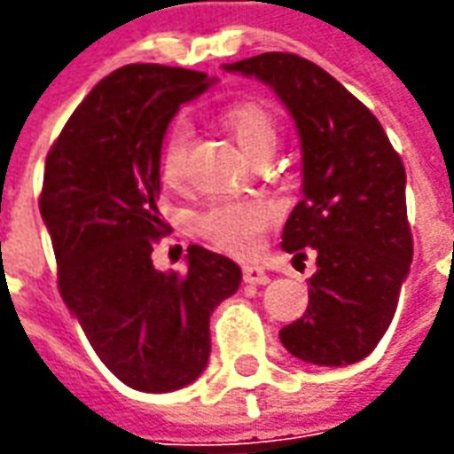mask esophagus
<instances>
[{
  "instance_id": "esophagus-1",
  "label": "esophagus",
  "mask_w": 454,
  "mask_h": 454,
  "mask_svg": "<svg viewBox=\"0 0 454 454\" xmlns=\"http://www.w3.org/2000/svg\"><path fill=\"white\" fill-rule=\"evenodd\" d=\"M243 281L245 284H254V286H264V284H270V274L262 267H245Z\"/></svg>"
}]
</instances>
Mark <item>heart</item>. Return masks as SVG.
Here are the masks:
<instances>
[{"mask_svg": "<svg viewBox=\"0 0 454 454\" xmlns=\"http://www.w3.org/2000/svg\"><path fill=\"white\" fill-rule=\"evenodd\" d=\"M221 122L240 149L260 159L274 153L278 142L277 117L260 100H238L221 113ZM187 151H190V127L176 122L168 127L160 146V176L168 184H183L187 176ZM278 218V207L262 197H221L209 201L194 214V231L221 250L233 254H253L262 243L267 228Z\"/></svg>", "mask_w": 454, "mask_h": 454, "instance_id": "b5f03b06", "label": "heart"}]
</instances>
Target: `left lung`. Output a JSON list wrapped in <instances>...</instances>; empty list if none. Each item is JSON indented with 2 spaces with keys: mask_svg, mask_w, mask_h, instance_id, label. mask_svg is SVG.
<instances>
[{
  "mask_svg": "<svg viewBox=\"0 0 454 454\" xmlns=\"http://www.w3.org/2000/svg\"><path fill=\"white\" fill-rule=\"evenodd\" d=\"M226 69L270 83L301 134L303 200L281 247L295 260L315 253L317 271L281 344L308 364H356L387 332L414 254L404 163L378 117L310 59L264 52Z\"/></svg>",
  "mask_w": 454,
  "mask_h": 454,
  "instance_id": "8db88e82",
  "label": "left lung"
}]
</instances>
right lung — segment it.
<instances>
[{
  "label": "right lung",
  "instance_id": "add662e5",
  "mask_svg": "<svg viewBox=\"0 0 454 454\" xmlns=\"http://www.w3.org/2000/svg\"><path fill=\"white\" fill-rule=\"evenodd\" d=\"M211 86L207 74L127 65L96 83L45 160L38 207L57 286L93 351L124 385L170 392L197 380L211 351L209 317L240 286V267L201 245L187 270L159 271L160 146L168 122Z\"/></svg>",
  "mask_w": 454,
  "mask_h": 454
}]
</instances>
